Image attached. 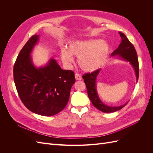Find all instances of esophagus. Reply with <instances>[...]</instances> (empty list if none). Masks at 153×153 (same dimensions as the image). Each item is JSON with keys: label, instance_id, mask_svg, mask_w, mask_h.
Wrapping results in <instances>:
<instances>
[{"label": "esophagus", "instance_id": "esophagus-1", "mask_svg": "<svg viewBox=\"0 0 153 153\" xmlns=\"http://www.w3.org/2000/svg\"><path fill=\"white\" fill-rule=\"evenodd\" d=\"M75 79H76V80H82V76L79 75V74H78V73H76L75 75Z\"/></svg>", "mask_w": 153, "mask_h": 153}]
</instances>
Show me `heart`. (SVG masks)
Returning a JSON list of instances; mask_svg holds the SVG:
<instances>
[{
    "label": "heart",
    "instance_id": "b5f03b06",
    "mask_svg": "<svg viewBox=\"0 0 153 153\" xmlns=\"http://www.w3.org/2000/svg\"><path fill=\"white\" fill-rule=\"evenodd\" d=\"M109 45L103 40L90 39L71 43L68 49L63 48L61 56L63 61L71 63L73 55L78 57V64L83 70L93 71L102 67L109 53Z\"/></svg>",
    "mask_w": 153,
    "mask_h": 153
}]
</instances>
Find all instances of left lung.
Wrapping results in <instances>:
<instances>
[{"instance_id":"8db88e82","label":"left lung","mask_w":153,"mask_h":153,"mask_svg":"<svg viewBox=\"0 0 153 153\" xmlns=\"http://www.w3.org/2000/svg\"><path fill=\"white\" fill-rule=\"evenodd\" d=\"M119 34L121 38V42L119 45V47L111 54V56H117L118 59L123 60L124 61L128 62L131 64L134 69V71H135L137 83L139 69H138V61L136 50L126 36L122 32H119ZM100 71L101 69H99L91 73H86L82 76L87 87L88 96L95 107L101 112L105 113L116 112V111L123 108L128 102L119 106H111L104 104L101 101L96 89L97 77H98Z\"/></svg>"}]
</instances>
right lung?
I'll list each match as a JSON object with an SVG mask.
<instances>
[{
  "label": "right lung",
  "mask_w": 153,
  "mask_h": 153,
  "mask_svg": "<svg viewBox=\"0 0 153 153\" xmlns=\"http://www.w3.org/2000/svg\"><path fill=\"white\" fill-rule=\"evenodd\" d=\"M39 35L32 36L18 54L13 68L14 82L18 95L31 112L52 116L66 106L75 78L71 70H64L51 58L45 66L37 67L31 53Z\"/></svg>",
  "instance_id": "1"
}]
</instances>
